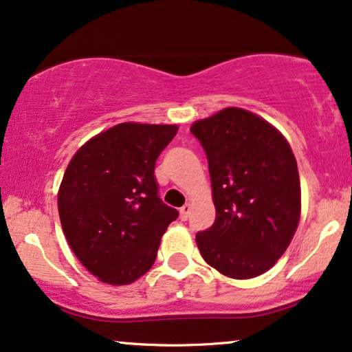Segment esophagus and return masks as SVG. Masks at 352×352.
<instances>
[{
  "label": "esophagus",
  "instance_id": "esophagus-1",
  "mask_svg": "<svg viewBox=\"0 0 352 352\" xmlns=\"http://www.w3.org/2000/svg\"><path fill=\"white\" fill-rule=\"evenodd\" d=\"M190 212H191V206L190 204H185L184 208H180V219L182 220H186L190 217Z\"/></svg>",
  "mask_w": 352,
  "mask_h": 352
}]
</instances>
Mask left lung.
Segmentation results:
<instances>
[{"mask_svg": "<svg viewBox=\"0 0 352 352\" xmlns=\"http://www.w3.org/2000/svg\"><path fill=\"white\" fill-rule=\"evenodd\" d=\"M191 133L208 156L215 220L196 235L203 259L246 280L275 265L301 215L298 164L274 125L240 107L196 120Z\"/></svg>", "mask_w": 352, "mask_h": 352, "instance_id": "1", "label": "left lung"}]
</instances>
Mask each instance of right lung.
I'll list each match as a JSON object with an SVG mask.
<instances>
[{
	"label": "right lung",
	"mask_w": 352,
	"mask_h": 352,
	"mask_svg": "<svg viewBox=\"0 0 352 352\" xmlns=\"http://www.w3.org/2000/svg\"><path fill=\"white\" fill-rule=\"evenodd\" d=\"M177 125L124 122L83 144L60 182L59 219L83 267L109 285H129L151 269L179 210L159 198L156 159Z\"/></svg>",
	"instance_id": "add662e5"
}]
</instances>
